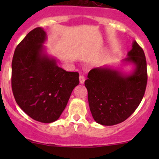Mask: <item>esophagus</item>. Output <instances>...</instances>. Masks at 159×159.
I'll return each instance as SVG.
<instances>
[{"label": "esophagus", "mask_w": 159, "mask_h": 159, "mask_svg": "<svg viewBox=\"0 0 159 159\" xmlns=\"http://www.w3.org/2000/svg\"><path fill=\"white\" fill-rule=\"evenodd\" d=\"M84 81H85V78H84V77L83 76V75H80V76H79V81H80V84H84Z\"/></svg>", "instance_id": "1"}]
</instances>
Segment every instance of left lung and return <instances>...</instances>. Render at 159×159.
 <instances>
[{
  "instance_id": "left-lung-1",
  "label": "left lung",
  "mask_w": 159,
  "mask_h": 159,
  "mask_svg": "<svg viewBox=\"0 0 159 159\" xmlns=\"http://www.w3.org/2000/svg\"><path fill=\"white\" fill-rule=\"evenodd\" d=\"M127 65L133 67L129 73L123 70ZM147 79L145 53L135 41L120 68L106 65L90 70L84 85L94 121L110 126L127 119L143 98Z\"/></svg>"
}]
</instances>
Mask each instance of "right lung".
Here are the masks:
<instances>
[{
	"mask_svg": "<svg viewBox=\"0 0 159 159\" xmlns=\"http://www.w3.org/2000/svg\"><path fill=\"white\" fill-rule=\"evenodd\" d=\"M42 28L30 31L14 51L11 86L16 102L31 118L42 123L57 121L65 110L79 74L58 67L44 45Z\"/></svg>",
	"mask_w": 159,
	"mask_h": 159,
	"instance_id": "add662e5",
	"label": "right lung"
}]
</instances>
